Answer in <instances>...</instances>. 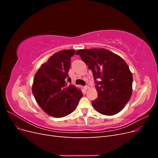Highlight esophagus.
Wrapping results in <instances>:
<instances>
[{"instance_id":"34e87169","label":"esophagus","mask_w":158,"mask_h":158,"mask_svg":"<svg viewBox=\"0 0 158 158\" xmlns=\"http://www.w3.org/2000/svg\"><path fill=\"white\" fill-rule=\"evenodd\" d=\"M88 88H89V87L88 86V85H85V86L84 87V89L85 90H87Z\"/></svg>"}]
</instances>
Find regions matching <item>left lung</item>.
I'll use <instances>...</instances> for the list:
<instances>
[{
	"label": "left lung",
	"mask_w": 158,
	"mask_h": 158,
	"mask_svg": "<svg viewBox=\"0 0 158 158\" xmlns=\"http://www.w3.org/2000/svg\"><path fill=\"white\" fill-rule=\"evenodd\" d=\"M76 54L92 70L95 80L98 98L92 102L94 108L104 115L120 112L132 92V75L126 62L106 49H80Z\"/></svg>",
	"instance_id": "8db88e82"
}]
</instances>
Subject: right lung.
I'll return each mask as SVG.
<instances>
[{"mask_svg": "<svg viewBox=\"0 0 158 158\" xmlns=\"http://www.w3.org/2000/svg\"><path fill=\"white\" fill-rule=\"evenodd\" d=\"M75 50L56 52L35 74L32 92L37 103L50 116L60 118L73 113L83 94L71 82L68 73Z\"/></svg>", "mask_w": 158, "mask_h": 158, "instance_id": "obj_1", "label": "right lung"}]
</instances>
